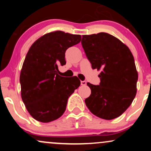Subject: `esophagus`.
I'll return each mask as SVG.
<instances>
[{
	"label": "esophagus",
	"mask_w": 151,
	"mask_h": 151,
	"mask_svg": "<svg viewBox=\"0 0 151 151\" xmlns=\"http://www.w3.org/2000/svg\"><path fill=\"white\" fill-rule=\"evenodd\" d=\"M81 84L82 86H85L86 84V81H81Z\"/></svg>",
	"instance_id": "1"
}]
</instances>
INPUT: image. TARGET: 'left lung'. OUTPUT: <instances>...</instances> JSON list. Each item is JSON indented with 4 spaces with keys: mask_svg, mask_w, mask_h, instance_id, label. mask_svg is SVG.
Returning a JSON list of instances; mask_svg holds the SVG:
<instances>
[{
    "mask_svg": "<svg viewBox=\"0 0 151 151\" xmlns=\"http://www.w3.org/2000/svg\"><path fill=\"white\" fill-rule=\"evenodd\" d=\"M81 45L92 69L101 70L99 85L87 83L91 92L85 99L86 106L106 120L120 116L131 104L137 91L138 72L131 50L106 32L82 35Z\"/></svg>",
    "mask_w": 151,
    "mask_h": 151,
    "instance_id": "left-lung-1",
    "label": "left lung"
}]
</instances>
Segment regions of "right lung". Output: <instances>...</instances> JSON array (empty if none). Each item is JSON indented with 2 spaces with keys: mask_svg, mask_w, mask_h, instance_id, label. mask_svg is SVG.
<instances>
[{
  "mask_svg": "<svg viewBox=\"0 0 151 151\" xmlns=\"http://www.w3.org/2000/svg\"><path fill=\"white\" fill-rule=\"evenodd\" d=\"M80 41V35L58 30L44 35L29 49L20 83L22 101L35 120L48 123L60 118L65 111L68 98L80 86L77 77L58 74V65L66 64V50Z\"/></svg>",
  "mask_w": 151,
  "mask_h": 151,
  "instance_id": "right-lung-1",
  "label": "right lung"
}]
</instances>
